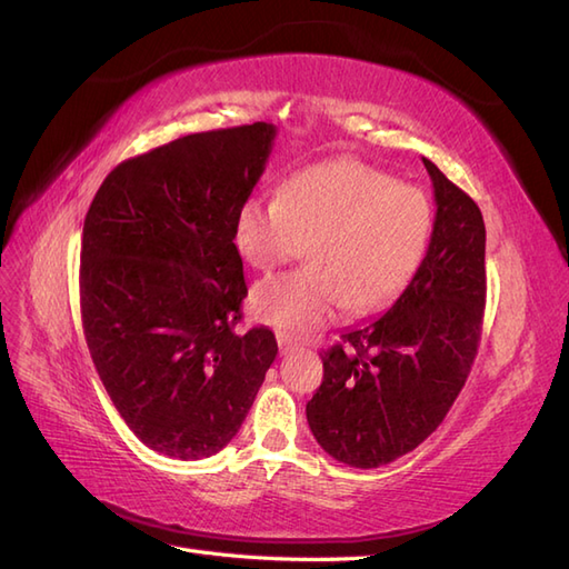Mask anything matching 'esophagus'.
I'll list each match as a JSON object with an SVG mask.
<instances>
[{
	"label": "esophagus",
	"mask_w": 569,
	"mask_h": 569,
	"mask_svg": "<svg viewBox=\"0 0 569 569\" xmlns=\"http://www.w3.org/2000/svg\"><path fill=\"white\" fill-rule=\"evenodd\" d=\"M277 346H280V352H282V356H287V352H292V350H297V348H299V346L295 343V340L289 338V336H284V333L277 336Z\"/></svg>",
	"instance_id": "34e87169"
}]
</instances>
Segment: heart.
Here are the masks:
<instances>
[{"label": "heart", "instance_id": "heart-1", "mask_svg": "<svg viewBox=\"0 0 569 569\" xmlns=\"http://www.w3.org/2000/svg\"><path fill=\"white\" fill-rule=\"evenodd\" d=\"M433 209L419 187L362 160H333L292 174L280 197L250 194L233 219V243L256 270L299 256L307 268L262 280L252 311L280 331L305 336L395 299L423 260Z\"/></svg>", "mask_w": 569, "mask_h": 569}]
</instances>
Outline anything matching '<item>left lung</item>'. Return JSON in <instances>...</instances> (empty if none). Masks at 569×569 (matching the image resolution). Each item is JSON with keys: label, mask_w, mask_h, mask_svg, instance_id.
<instances>
[{"label": "left lung", "mask_w": 569, "mask_h": 569, "mask_svg": "<svg viewBox=\"0 0 569 569\" xmlns=\"http://www.w3.org/2000/svg\"><path fill=\"white\" fill-rule=\"evenodd\" d=\"M423 166L438 207L426 258L387 313L321 352L323 382L307 403L319 446L362 470L407 456L443 423L482 336V211L431 160Z\"/></svg>", "instance_id": "8db88e82"}]
</instances>
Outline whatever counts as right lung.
Returning <instances> with one entry per match:
<instances>
[{
  "instance_id": "add662e5",
  "label": "right lung",
  "mask_w": 569,
  "mask_h": 569,
  "mask_svg": "<svg viewBox=\"0 0 569 569\" xmlns=\"http://www.w3.org/2000/svg\"><path fill=\"white\" fill-rule=\"evenodd\" d=\"M274 133L258 121L123 160L84 217L87 348L126 426L168 458L231 443L277 356L270 328L236 331L248 287L233 243Z\"/></svg>"
}]
</instances>
